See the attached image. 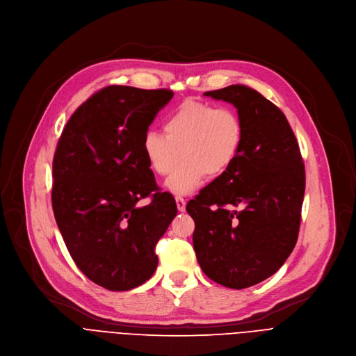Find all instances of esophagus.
<instances>
[{"label": "esophagus", "instance_id": "obj_1", "mask_svg": "<svg viewBox=\"0 0 356 356\" xmlns=\"http://www.w3.org/2000/svg\"><path fill=\"white\" fill-rule=\"evenodd\" d=\"M176 204L179 211H184L186 210V199L181 196H176Z\"/></svg>", "mask_w": 356, "mask_h": 356}]
</instances>
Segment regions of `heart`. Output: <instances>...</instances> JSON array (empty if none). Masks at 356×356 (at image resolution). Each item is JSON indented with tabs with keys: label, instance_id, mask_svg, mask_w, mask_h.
Wrapping results in <instances>:
<instances>
[{
	"label": "heart",
	"instance_id": "b5f03b06",
	"mask_svg": "<svg viewBox=\"0 0 356 356\" xmlns=\"http://www.w3.org/2000/svg\"><path fill=\"white\" fill-rule=\"evenodd\" d=\"M164 133L146 131L141 150L159 176H168L183 157L165 181L175 195L195 192L206 175H223L239 156L245 136L234 110L197 100L183 102L165 118Z\"/></svg>",
	"mask_w": 356,
	"mask_h": 356
}]
</instances>
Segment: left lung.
I'll return each instance as SVG.
<instances>
[{"label": "left lung", "instance_id": "8db88e82", "mask_svg": "<svg viewBox=\"0 0 356 356\" xmlns=\"http://www.w3.org/2000/svg\"><path fill=\"white\" fill-rule=\"evenodd\" d=\"M204 94L238 108L243 145L186 210L196 225L193 246L204 275L245 289L277 272L296 245L305 164L288 118L259 91L233 84Z\"/></svg>", "mask_w": 356, "mask_h": 356}]
</instances>
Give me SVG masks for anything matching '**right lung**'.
Segmentation results:
<instances>
[{"label": "right lung", "instance_id": "1", "mask_svg": "<svg viewBox=\"0 0 356 356\" xmlns=\"http://www.w3.org/2000/svg\"><path fill=\"white\" fill-rule=\"evenodd\" d=\"M168 88L108 86L68 118L53 159L51 203L77 268L108 291H130L157 268L156 245L177 215L141 150ZM149 197L147 207L135 203Z\"/></svg>", "mask_w": 356, "mask_h": 356}]
</instances>
